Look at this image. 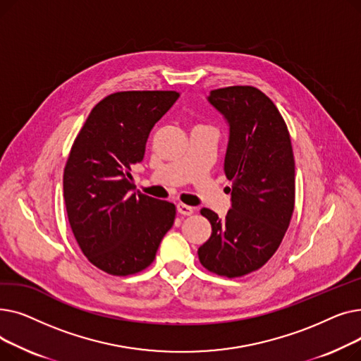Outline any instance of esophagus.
<instances>
[{
	"mask_svg": "<svg viewBox=\"0 0 361 361\" xmlns=\"http://www.w3.org/2000/svg\"><path fill=\"white\" fill-rule=\"evenodd\" d=\"M177 212H178L180 215H184V216H190V215H193L195 209H193L192 206H187V204H184V203H178V204H177Z\"/></svg>",
	"mask_w": 361,
	"mask_h": 361,
	"instance_id": "obj_1",
	"label": "esophagus"
}]
</instances>
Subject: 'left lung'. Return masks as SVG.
<instances>
[{
    "mask_svg": "<svg viewBox=\"0 0 361 361\" xmlns=\"http://www.w3.org/2000/svg\"><path fill=\"white\" fill-rule=\"evenodd\" d=\"M207 101L230 127L224 171L233 185L225 218L200 211L212 234L197 255L207 271L235 278L262 268L286 235L295 197L293 146L278 108L259 89H216Z\"/></svg>",
    "mask_w": 361,
    "mask_h": 361,
    "instance_id": "8db88e82",
    "label": "left lung"
}]
</instances>
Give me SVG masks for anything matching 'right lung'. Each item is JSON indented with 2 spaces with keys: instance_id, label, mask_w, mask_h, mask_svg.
Wrapping results in <instances>:
<instances>
[{
  "instance_id": "obj_1",
  "label": "right lung",
  "mask_w": 361,
  "mask_h": 361,
  "mask_svg": "<svg viewBox=\"0 0 361 361\" xmlns=\"http://www.w3.org/2000/svg\"><path fill=\"white\" fill-rule=\"evenodd\" d=\"M180 98L174 90L117 92L94 105L64 168V202L83 255L101 271L126 276L154 262L176 206L135 192L150 130Z\"/></svg>"
}]
</instances>
